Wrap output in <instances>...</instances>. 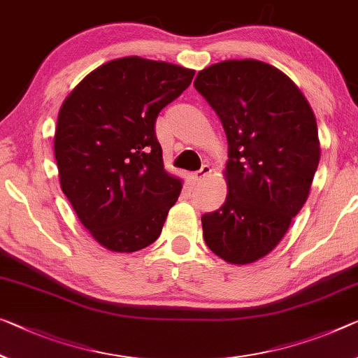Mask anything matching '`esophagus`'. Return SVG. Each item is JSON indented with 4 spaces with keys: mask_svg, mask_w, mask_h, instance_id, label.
<instances>
[{
    "mask_svg": "<svg viewBox=\"0 0 358 358\" xmlns=\"http://www.w3.org/2000/svg\"><path fill=\"white\" fill-rule=\"evenodd\" d=\"M210 173H211V168H210V164H203V166H201L200 169H198V171H195V173H194V179H195L196 182H198V180L205 179L206 176L210 174Z\"/></svg>",
    "mask_w": 358,
    "mask_h": 358,
    "instance_id": "obj_1",
    "label": "esophagus"
}]
</instances>
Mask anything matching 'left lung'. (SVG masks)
I'll return each mask as SVG.
<instances>
[{
    "instance_id": "left-lung-1",
    "label": "left lung",
    "mask_w": 358,
    "mask_h": 358,
    "mask_svg": "<svg viewBox=\"0 0 358 358\" xmlns=\"http://www.w3.org/2000/svg\"><path fill=\"white\" fill-rule=\"evenodd\" d=\"M195 90L229 142L227 198L203 214V238L230 264L268 255L309 196L320 160L315 115L283 71L255 59L198 71Z\"/></svg>"
}]
</instances>
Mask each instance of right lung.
Returning <instances> with one entry per match:
<instances>
[{
    "instance_id": "right-lung-1",
    "label": "right lung",
    "mask_w": 358,
    "mask_h": 358,
    "mask_svg": "<svg viewBox=\"0 0 358 358\" xmlns=\"http://www.w3.org/2000/svg\"><path fill=\"white\" fill-rule=\"evenodd\" d=\"M195 71L142 57L91 71L60 107L54 153L81 224L110 251L134 252L162 234L182 182L163 166L158 113Z\"/></svg>"
}]
</instances>
